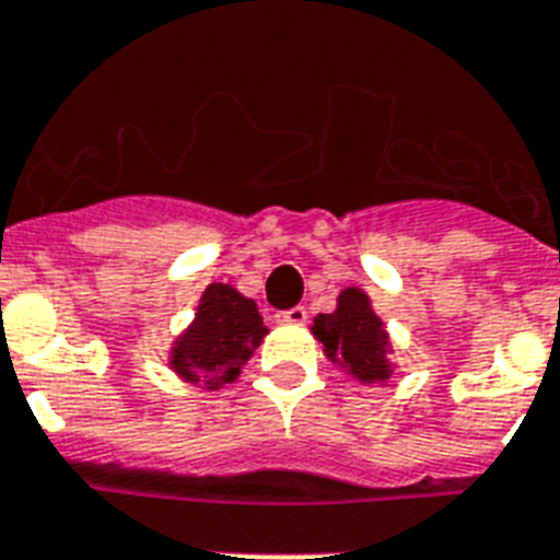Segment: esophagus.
I'll return each mask as SVG.
<instances>
[{"label": "esophagus", "mask_w": 560, "mask_h": 560, "mask_svg": "<svg viewBox=\"0 0 560 560\" xmlns=\"http://www.w3.org/2000/svg\"><path fill=\"white\" fill-rule=\"evenodd\" d=\"M276 319H279V322H290V325H302V322L307 319V307H302V304H295V307H290V311L276 313Z\"/></svg>", "instance_id": "34e87169"}]
</instances>
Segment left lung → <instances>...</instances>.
<instances>
[{
    "label": "left lung",
    "mask_w": 560,
    "mask_h": 560,
    "mask_svg": "<svg viewBox=\"0 0 560 560\" xmlns=\"http://www.w3.org/2000/svg\"><path fill=\"white\" fill-rule=\"evenodd\" d=\"M313 334L325 345L327 357L336 365L357 374L359 380H388V365H385V334L383 322L368 304V295L362 290H345L339 295L336 313H319L313 319Z\"/></svg>",
    "instance_id": "8db88e82"
}]
</instances>
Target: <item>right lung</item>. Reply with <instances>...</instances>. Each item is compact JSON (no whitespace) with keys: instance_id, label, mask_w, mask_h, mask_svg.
Segmentation results:
<instances>
[{"instance_id":"obj_1","label":"right lung","mask_w":560,"mask_h":560,"mask_svg":"<svg viewBox=\"0 0 560 560\" xmlns=\"http://www.w3.org/2000/svg\"><path fill=\"white\" fill-rule=\"evenodd\" d=\"M265 334L267 327L253 299H244L230 284H209L192 327L177 339L172 365L189 383L215 388L218 383L238 376V368L256 351Z\"/></svg>"}]
</instances>
